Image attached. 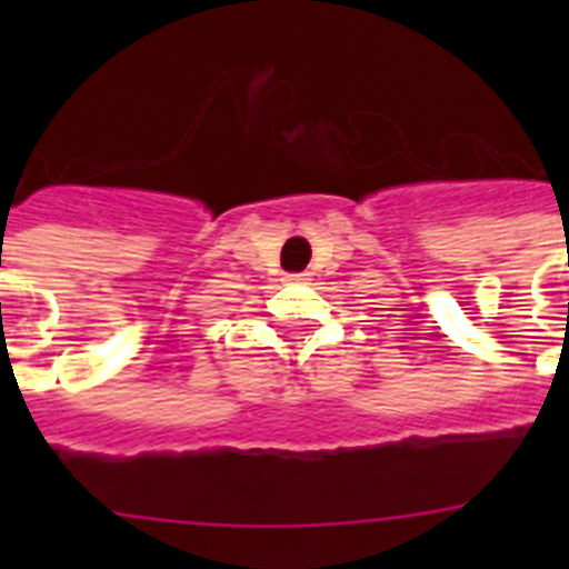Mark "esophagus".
Here are the masks:
<instances>
[{
    "instance_id": "34e87169",
    "label": "esophagus",
    "mask_w": 569,
    "mask_h": 569,
    "mask_svg": "<svg viewBox=\"0 0 569 569\" xmlns=\"http://www.w3.org/2000/svg\"><path fill=\"white\" fill-rule=\"evenodd\" d=\"M284 281H288V284H305V281H308V273H288Z\"/></svg>"
}]
</instances>
